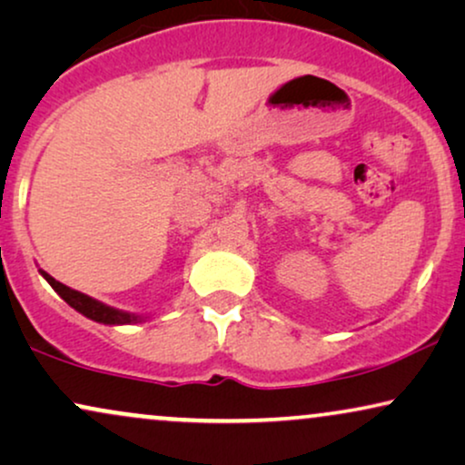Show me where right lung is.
I'll use <instances>...</instances> for the list:
<instances>
[{"instance_id":"obj_1","label":"right lung","mask_w":465,"mask_h":465,"mask_svg":"<svg viewBox=\"0 0 465 465\" xmlns=\"http://www.w3.org/2000/svg\"><path fill=\"white\" fill-rule=\"evenodd\" d=\"M40 274L46 278V282L51 284L54 291H57V293L61 295V300H65L67 304L74 308V311L84 314L86 319L97 321V323H104V325H134V323H142V321L148 319V317H142V314L119 311V308H113V306L104 304V302L93 300V297L80 293V291H76V289L65 287L64 282L54 281V278L51 274H46L45 270H40Z\"/></svg>"}]
</instances>
